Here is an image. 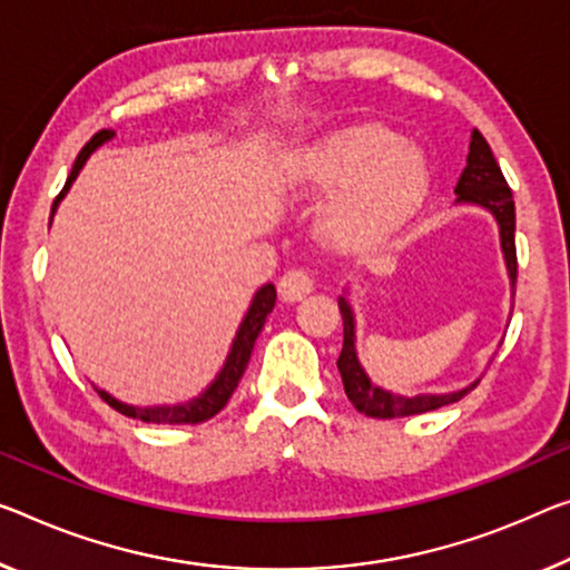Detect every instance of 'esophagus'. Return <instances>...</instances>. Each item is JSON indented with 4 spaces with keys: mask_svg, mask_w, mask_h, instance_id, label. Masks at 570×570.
<instances>
[{
    "mask_svg": "<svg viewBox=\"0 0 570 570\" xmlns=\"http://www.w3.org/2000/svg\"><path fill=\"white\" fill-rule=\"evenodd\" d=\"M277 293L285 303H297V301H303L305 295L313 293V279L305 275L303 269H291V273H285L283 277H279Z\"/></svg>",
    "mask_w": 570,
    "mask_h": 570,
    "instance_id": "esophagus-1",
    "label": "esophagus"
}]
</instances>
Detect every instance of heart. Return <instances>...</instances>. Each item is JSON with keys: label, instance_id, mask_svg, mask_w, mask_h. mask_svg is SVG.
<instances>
[{"label": "heart", "instance_id": "heart-1", "mask_svg": "<svg viewBox=\"0 0 570 570\" xmlns=\"http://www.w3.org/2000/svg\"><path fill=\"white\" fill-rule=\"evenodd\" d=\"M431 180L425 153L380 125L331 129L297 145L283 165V183L295 196H330L315 226L331 247L346 252L387 244L423 208Z\"/></svg>", "mask_w": 570, "mask_h": 570}]
</instances>
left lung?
I'll return each instance as SVG.
<instances>
[{"label": "left lung", "mask_w": 570, "mask_h": 570, "mask_svg": "<svg viewBox=\"0 0 570 570\" xmlns=\"http://www.w3.org/2000/svg\"><path fill=\"white\" fill-rule=\"evenodd\" d=\"M456 194V204L453 206H476L481 212L492 214L499 229V249H502L504 269L510 277V291H514V279H518V255H514V200L512 190L507 186L502 170L492 155V147L481 137L479 129L471 132L466 168L461 170V178L453 188ZM338 311L344 318V346H341L338 356V372L341 382H344L346 397L358 413L390 420V417H407L417 413H428V410H438L451 402H459L463 395H469L476 387L479 380H474L466 387L451 390V392H423V395L407 397L400 392H392L382 384H376L370 374H366L362 358L356 352V313L352 305V291L344 287V295L338 297ZM512 315V311H510Z\"/></svg>", "instance_id": "left-lung-1"}]
</instances>
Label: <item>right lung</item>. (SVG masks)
<instances>
[{
  "mask_svg": "<svg viewBox=\"0 0 570 570\" xmlns=\"http://www.w3.org/2000/svg\"><path fill=\"white\" fill-rule=\"evenodd\" d=\"M114 137V132H109V129H101V132H96L89 142H86V147L81 153H78L76 163H73V170L71 175H68L66 186L63 190H60V196L52 200V208H50V224H52V216H56L60 200L66 198L68 190H71L73 180L78 178V173L83 170V165L89 157L99 150L101 145H107L109 139ZM275 285L267 283L262 285L259 291L252 295L249 301V308L247 313H244V318L239 323V328H236V334L232 338V346H229V354H226L222 370L216 372V376L212 382L206 384L204 390L198 392L196 397H190L186 402H175V405H129V402H121L114 395H109L107 390H99L96 387V392L109 402V405L114 410H119L121 415L127 417H137V420H145V423H157V425H196V423H204V420L214 417L218 410H222L226 402H229L232 392L236 390V384H239L244 370H247V362L252 356V348H255V341L259 336L262 326H265L267 315L273 313L275 308Z\"/></svg>",
  "mask_w": 570,
  "mask_h": 570,
  "instance_id": "add662e5",
  "label": "right lung"
}]
</instances>
